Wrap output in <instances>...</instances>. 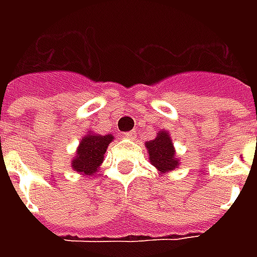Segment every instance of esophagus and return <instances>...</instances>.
Returning <instances> with one entry per match:
<instances>
[{
    "label": "esophagus",
    "instance_id": "obj_1",
    "mask_svg": "<svg viewBox=\"0 0 257 257\" xmlns=\"http://www.w3.org/2000/svg\"><path fill=\"white\" fill-rule=\"evenodd\" d=\"M125 138H128V139H135V132L134 131H131V132H126V134H123Z\"/></svg>",
    "mask_w": 257,
    "mask_h": 257
}]
</instances>
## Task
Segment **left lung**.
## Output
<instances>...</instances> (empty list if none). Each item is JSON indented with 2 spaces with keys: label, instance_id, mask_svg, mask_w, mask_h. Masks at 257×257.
<instances>
[{
  "label": "left lung",
  "instance_id": "obj_1",
  "mask_svg": "<svg viewBox=\"0 0 257 257\" xmlns=\"http://www.w3.org/2000/svg\"><path fill=\"white\" fill-rule=\"evenodd\" d=\"M146 149L149 154V161L160 173L172 172L180 165L172 138L165 129L158 131L154 139L146 142Z\"/></svg>",
  "mask_w": 257,
  "mask_h": 257
}]
</instances>
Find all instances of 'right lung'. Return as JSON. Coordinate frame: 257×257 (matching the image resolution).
<instances>
[{"label":"right lung","instance_id":"right-lung-1","mask_svg":"<svg viewBox=\"0 0 257 257\" xmlns=\"http://www.w3.org/2000/svg\"><path fill=\"white\" fill-rule=\"evenodd\" d=\"M114 140L111 134L99 135L88 132L82 136L75 154L71 158V169L84 176H93L99 172L108 145Z\"/></svg>","mask_w":257,"mask_h":257}]
</instances>
